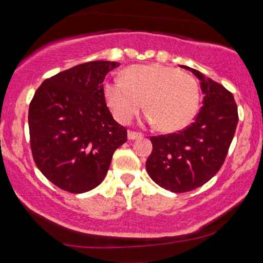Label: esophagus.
Wrapping results in <instances>:
<instances>
[{
	"label": "esophagus",
	"mask_w": 263,
	"mask_h": 263,
	"mask_svg": "<svg viewBox=\"0 0 263 263\" xmlns=\"http://www.w3.org/2000/svg\"><path fill=\"white\" fill-rule=\"evenodd\" d=\"M144 137V135L140 132H136V131H128L127 133V138L128 140H135V139H138V138H142Z\"/></svg>",
	"instance_id": "esophagus-1"
}]
</instances>
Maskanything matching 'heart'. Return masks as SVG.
<instances>
[{"label":"heart","mask_w":263,"mask_h":263,"mask_svg":"<svg viewBox=\"0 0 263 263\" xmlns=\"http://www.w3.org/2000/svg\"><path fill=\"white\" fill-rule=\"evenodd\" d=\"M106 104L119 123L128 124L144 106L146 119L161 131L174 132L189 125L199 104L197 82L186 73L159 64L136 65L122 78L106 80Z\"/></svg>","instance_id":"obj_1"}]
</instances>
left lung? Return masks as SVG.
I'll list each match as a JSON object with an SVG mask.
<instances>
[{
  "label": "left lung",
  "instance_id": "8db88e82",
  "mask_svg": "<svg viewBox=\"0 0 263 263\" xmlns=\"http://www.w3.org/2000/svg\"><path fill=\"white\" fill-rule=\"evenodd\" d=\"M201 81L204 94L195 122L176 133L151 137L152 153L146 171L155 183L172 193L205 184L221 168L239 121L232 92L198 70L181 66Z\"/></svg>",
  "mask_w": 263,
  "mask_h": 263
}]
</instances>
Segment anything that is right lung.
I'll return each mask as SVG.
<instances>
[{"instance_id": "1", "label": "right lung", "mask_w": 263, "mask_h": 263, "mask_svg": "<svg viewBox=\"0 0 263 263\" xmlns=\"http://www.w3.org/2000/svg\"><path fill=\"white\" fill-rule=\"evenodd\" d=\"M115 61H89L46 79L29 106L30 147L39 171L61 190L82 194L108 173L127 130L112 118L103 81Z\"/></svg>"}]
</instances>
